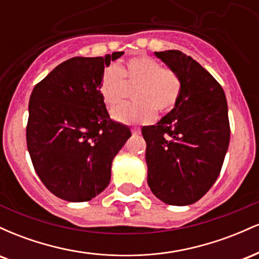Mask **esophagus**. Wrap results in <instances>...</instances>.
<instances>
[{"label": "esophagus", "mask_w": 259, "mask_h": 259, "mask_svg": "<svg viewBox=\"0 0 259 259\" xmlns=\"http://www.w3.org/2000/svg\"><path fill=\"white\" fill-rule=\"evenodd\" d=\"M132 132H133V135H140V134H141V132H140V130L139 129H133L132 130Z\"/></svg>", "instance_id": "esophagus-1"}]
</instances>
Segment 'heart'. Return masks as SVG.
<instances>
[{
	"label": "heart",
	"instance_id": "1",
	"mask_svg": "<svg viewBox=\"0 0 259 259\" xmlns=\"http://www.w3.org/2000/svg\"><path fill=\"white\" fill-rule=\"evenodd\" d=\"M127 90H133L130 105L121 106L113 112V119L126 125L151 123L160 114L169 113L177 106L183 81L174 70L162 68L156 59L139 56L120 65H109L100 81V95L109 111L123 102Z\"/></svg>",
	"mask_w": 259,
	"mask_h": 259
}]
</instances>
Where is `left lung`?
Masks as SVG:
<instances>
[{"instance_id":"obj_1","label":"left lung","mask_w":259,"mask_h":259,"mask_svg":"<svg viewBox=\"0 0 259 259\" xmlns=\"http://www.w3.org/2000/svg\"><path fill=\"white\" fill-rule=\"evenodd\" d=\"M154 55L178 73L183 92L156 125L142 127L147 183L164 203L187 206L206 195L221 173L230 140L227 97L190 56L177 50Z\"/></svg>"}]
</instances>
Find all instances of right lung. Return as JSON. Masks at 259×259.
Instances as JSON below:
<instances>
[{"label":"right lung","mask_w":259,"mask_h":259,"mask_svg":"<svg viewBox=\"0 0 259 259\" xmlns=\"http://www.w3.org/2000/svg\"><path fill=\"white\" fill-rule=\"evenodd\" d=\"M123 55L68 59L31 92L28 151L44 185L62 200L85 202L101 194L113 158L132 136L111 120L100 95L105 67Z\"/></svg>","instance_id":"right-lung-1"}]
</instances>
